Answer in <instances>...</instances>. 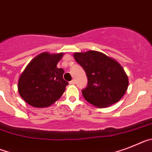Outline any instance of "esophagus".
Returning <instances> with one entry per match:
<instances>
[{
  "instance_id": "34e87169",
  "label": "esophagus",
  "mask_w": 152,
  "mask_h": 152,
  "mask_svg": "<svg viewBox=\"0 0 152 152\" xmlns=\"http://www.w3.org/2000/svg\"><path fill=\"white\" fill-rule=\"evenodd\" d=\"M69 84H70V85H74V84H75V80H71V81L69 82Z\"/></svg>"
}]
</instances>
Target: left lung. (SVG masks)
<instances>
[{
	"label": "left lung",
	"instance_id": "8db88e82",
	"mask_svg": "<svg viewBox=\"0 0 152 152\" xmlns=\"http://www.w3.org/2000/svg\"><path fill=\"white\" fill-rule=\"evenodd\" d=\"M73 56L87 76V86L82 90L87 102L102 108L122 98L129 86V79L118 62L94 50L75 53Z\"/></svg>",
	"mask_w": 152,
	"mask_h": 152
}]
</instances>
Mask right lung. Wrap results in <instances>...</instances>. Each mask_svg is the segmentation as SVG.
<instances>
[{"label": "right lung", "mask_w": 152, "mask_h": 152, "mask_svg": "<svg viewBox=\"0 0 152 152\" xmlns=\"http://www.w3.org/2000/svg\"><path fill=\"white\" fill-rule=\"evenodd\" d=\"M63 53H43L30 62L18 81L20 96L36 108L48 107L63 94L68 82L63 80L64 70L57 68Z\"/></svg>", "instance_id": "right-lung-1"}]
</instances>
